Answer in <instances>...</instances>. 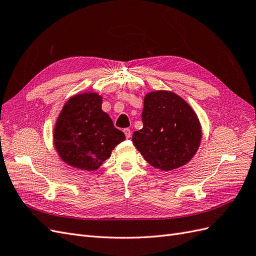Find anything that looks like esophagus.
<instances>
[{"mask_svg": "<svg viewBox=\"0 0 256 256\" xmlns=\"http://www.w3.org/2000/svg\"><path fill=\"white\" fill-rule=\"evenodd\" d=\"M124 134H125V136H126V138H131V130H130L129 128L124 129Z\"/></svg>", "mask_w": 256, "mask_h": 256, "instance_id": "34e87169", "label": "esophagus"}]
</instances>
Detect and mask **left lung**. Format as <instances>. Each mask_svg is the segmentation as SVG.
Instances as JSON below:
<instances>
[{"mask_svg":"<svg viewBox=\"0 0 256 256\" xmlns=\"http://www.w3.org/2000/svg\"><path fill=\"white\" fill-rule=\"evenodd\" d=\"M142 122L143 128L134 131L132 142L154 168L171 171L196 154L202 138L200 122L191 106L174 92L147 94Z\"/></svg>","mask_w":256,"mask_h":256,"instance_id":"8db88e82","label":"left lung"}]
</instances>
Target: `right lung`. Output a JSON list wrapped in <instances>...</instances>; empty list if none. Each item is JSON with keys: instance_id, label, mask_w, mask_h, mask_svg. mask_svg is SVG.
<instances>
[{"instance_id": "right-lung-1", "label": "right lung", "mask_w": 256, "mask_h": 256, "mask_svg": "<svg viewBox=\"0 0 256 256\" xmlns=\"http://www.w3.org/2000/svg\"><path fill=\"white\" fill-rule=\"evenodd\" d=\"M102 98L96 92L72 97L60 111L54 128V145L67 164L94 171L125 140L110 116L102 110Z\"/></svg>"}]
</instances>
